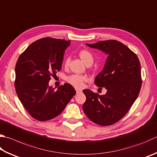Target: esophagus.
Returning a JSON list of instances; mask_svg holds the SVG:
<instances>
[{
    "mask_svg": "<svg viewBox=\"0 0 157 157\" xmlns=\"http://www.w3.org/2000/svg\"><path fill=\"white\" fill-rule=\"evenodd\" d=\"M81 92H82V90H79V89H76V93H77V94H78V93H81Z\"/></svg>",
    "mask_w": 157,
    "mask_h": 157,
    "instance_id": "1",
    "label": "esophagus"
}]
</instances>
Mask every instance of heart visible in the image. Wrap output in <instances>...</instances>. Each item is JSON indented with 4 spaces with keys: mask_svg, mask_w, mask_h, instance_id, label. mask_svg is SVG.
<instances>
[{
    "mask_svg": "<svg viewBox=\"0 0 157 157\" xmlns=\"http://www.w3.org/2000/svg\"><path fill=\"white\" fill-rule=\"evenodd\" d=\"M79 56L80 58L83 60L85 64L89 63L91 62L93 63V56L89 51L86 49H82L79 52ZM70 58H67L64 60V65L67 67L69 64ZM68 82H69L71 84H72L73 86L76 88H82L83 87L84 82L87 80V77L82 75H78V74H75V75H72L69 76L67 79Z\"/></svg>",
    "mask_w": 157,
    "mask_h": 157,
    "instance_id": "heart-1",
    "label": "heart"
}]
</instances>
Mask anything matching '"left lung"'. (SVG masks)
<instances>
[{
	"instance_id": "obj_1",
	"label": "left lung",
	"mask_w": 157,
	"mask_h": 157,
	"mask_svg": "<svg viewBox=\"0 0 157 157\" xmlns=\"http://www.w3.org/2000/svg\"><path fill=\"white\" fill-rule=\"evenodd\" d=\"M86 45L108 55L103 70L95 79L99 89L105 88L107 92L99 95L88 89L84 90L86 99L83 110L94 123L110 126L124 117L137 98L142 83L140 62L133 51L117 40H109Z\"/></svg>"
}]
</instances>
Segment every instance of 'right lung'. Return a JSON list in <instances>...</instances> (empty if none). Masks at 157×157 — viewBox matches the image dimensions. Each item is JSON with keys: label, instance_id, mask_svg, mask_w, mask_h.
Segmentation results:
<instances>
[{"label": "right lung", "instance_id": "obj_1", "mask_svg": "<svg viewBox=\"0 0 157 157\" xmlns=\"http://www.w3.org/2000/svg\"><path fill=\"white\" fill-rule=\"evenodd\" d=\"M71 41L44 38L33 42L16 62L15 88L20 101L33 118L47 121L59 115L76 93L65 83L57 90L51 77L62 69L64 51Z\"/></svg>", "mask_w": 157, "mask_h": 157}]
</instances>
